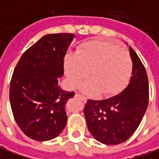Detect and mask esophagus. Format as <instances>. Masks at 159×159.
I'll return each instance as SVG.
<instances>
[{"instance_id": "34e87169", "label": "esophagus", "mask_w": 159, "mask_h": 159, "mask_svg": "<svg viewBox=\"0 0 159 159\" xmlns=\"http://www.w3.org/2000/svg\"><path fill=\"white\" fill-rule=\"evenodd\" d=\"M76 98L77 99H80L81 101H83V102H87V98L86 97H84V96H83V95H79V94H76Z\"/></svg>"}]
</instances>
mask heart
<instances>
[{
	"instance_id": "1",
	"label": "heart",
	"mask_w": 159,
	"mask_h": 159,
	"mask_svg": "<svg viewBox=\"0 0 159 159\" xmlns=\"http://www.w3.org/2000/svg\"><path fill=\"white\" fill-rule=\"evenodd\" d=\"M64 72L69 82L76 87L89 75L91 78L82 85L87 94L115 95L129 81L133 62L129 54L107 40H90L81 45L75 54L64 58Z\"/></svg>"
}]
</instances>
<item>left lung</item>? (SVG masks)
Instances as JSON below:
<instances>
[{"instance_id": "left-lung-1", "label": "left lung", "mask_w": 159, "mask_h": 159, "mask_svg": "<svg viewBox=\"0 0 159 159\" xmlns=\"http://www.w3.org/2000/svg\"><path fill=\"white\" fill-rule=\"evenodd\" d=\"M133 72L127 87L113 97L89 100L84 107L88 128L97 141L118 145L127 140L144 117L149 102V83L144 65L129 46Z\"/></svg>"}]
</instances>
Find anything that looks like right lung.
Segmentation results:
<instances>
[{"label":"right lung","mask_w":159,"mask_h":159,"mask_svg":"<svg viewBox=\"0 0 159 159\" xmlns=\"http://www.w3.org/2000/svg\"><path fill=\"white\" fill-rule=\"evenodd\" d=\"M74 38L73 33L45 35L23 53L14 69L10 105L19 127L32 139L51 140L66 126L65 104L75 93L63 90L58 78Z\"/></svg>","instance_id":"right-lung-1"}]
</instances>
